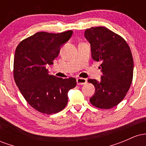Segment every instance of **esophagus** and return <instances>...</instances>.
Returning <instances> with one entry per match:
<instances>
[{
    "instance_id": "esophagus-1",
    "label": "esophagus",
    "mask_w": 146,
    "mask_h": 146,
    "mask_svg": "<svg viewBox=\"0 0 146 146\" xmlns=\"http://www.w3.org/2000/svg\"><path fill=\"white\" fill-rule=\"evenodd\" d=\"M86 83V80L84 78H78L77 79V84L78 85H83Z\"/></svg>"
}]
</instances>
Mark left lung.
Returning a JSON list of instances; mask_svg holds the SVG:
<instances>
[{
  "instance_id": "left-lung-1",
  "label": "left lung",
  "mask_w": 146,
  "mask_h": 146,
  "mask_svg": "<svg viewBox=\"0 0 146 146\" xmlns=\"http://www.w3.org/2000/svg\"><path fill=\"white\" fill-rule=\"evenodd\" d=\"M91 46L92 58L101 62L103 73L100 81L89 79L95 88L91 104L110 109L121 102L128 93L133 78V58L126 41L104 27L87 29L84 33Z\"/></svg>"
}]
</instances>
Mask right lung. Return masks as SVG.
<instances>
[{"label": "right lung", "mask_w": 146, "mask_h": 146, "mask_svg": "<svg viewBox=\"0 0 146 146\" xmlns=\"http://www.w3.org/2000/svg\"><path fill=\"white\" fill-rule=\"evenodd\" d=\"M73 31L52 33L41 31L22 40L16 48L14 78L21 94L37 111L52 115L62 110L68 103V92L75 88L76 79L49 75L60 47L70 39Z\"/></svg>", "instance_id": "1"}]
</instances>
